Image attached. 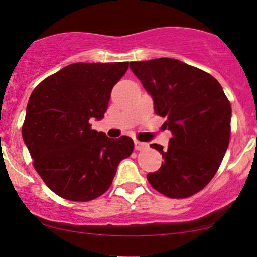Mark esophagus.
<instances>
[{
	"instance_id": "obj_1",
	"label": "esophagus",
	"mask_w": 257,
	"mask_h": 257,
	"mask_svg": "<svg viewBox=\"0 0 257 257\" xmlns=\"http://www.w3.org/2000/svg\"><path fill=\"white\" fill-rule=\"evenodd\" d=\"M134 145H135L136 151H141L142 148L146 147V144H144V142H141V141H139V140H135Z\"/></svg>"
}]
</instances>
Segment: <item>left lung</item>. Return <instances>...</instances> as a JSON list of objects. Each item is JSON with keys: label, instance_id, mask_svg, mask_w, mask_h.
I'll return each mask as SVG.
<instances>
[{"label": "left lung", "instance_id": "8db88e82", "mask_svg": "<svg viewBox=\"0 0 257 257\" xmlns=\"http://www.w3.org/2000/svg\"><path fill=\"white\" fill-rule=\"evenodd\" d=\"M133 73L152 96L154 111L166 118L168 147L153 144L164 158L149 184L170 198H187L215 177L230 140L231 105L211 74L172 59L131 63Z\"/></svg>", "mask_w": 257, "mask_h": 257}]
</instances>
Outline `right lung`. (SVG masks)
I'll return each mask as SVG.
<instances>
[{
    "label": "right lung",
    "mask_w": 257,
    "mask_h": 257,
    "mask_svg": "<svg viewBox=\"0 0 257 257\" xmlns=\"http://www.w3.org/2000/svg\"><path fill=\"white\" fill-rule=\"evenodd\" d=\"M129 63H76L44 79L29 97L22 138L45 184L64 199L89 201L111 185L134 149L129 136L91 129L108 110Z\"/></svg>",
    "instance_id": "obj_1"
}]
</instances>
